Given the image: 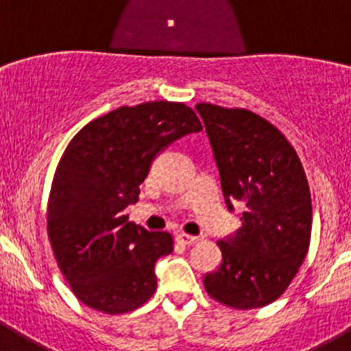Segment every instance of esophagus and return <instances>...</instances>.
<instances>
[{
  "instance_id": "obj_1",
  "label": "esophagus",
  "mask_w": 351,
  "mask_h": 351,
  "mask_svg": "<svg viewBox=\"0 0 351 351\" xmlns=\"http://www.w3.org/2000/svg\"><path fill=\"white\" fill-rule=\"evenodd\" d=\"M178 243L184 244V246H190V244H195L198 241V237L195 235H188V234H178Z\"/></svg>"
}]
</instances>
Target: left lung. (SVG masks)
I'll list each match as a JSON object with an SVG mask.
<instances>
[{"label": "left lung", "mask_w": 351, "mask_h": 351, "mask_svg": "<svg viewBox=\"0 0 351 351\" xmlns=\"http://www.w3.org/2000/svg\"><path fill=\"white\" fill-rule=\"evenodd\" d=\"M228 210L243 226L218 243L221 265L204 276L214 300L263 308L283 295L308 255L313 207L302 163L280 130L246 108L197 104Z\"/></svg>", "instance_id": "1"}]
</instances>
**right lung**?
I'll return each instance as SVG.
<instances>
[{"label":"right lung","mask_w":351,"mask_h":351,"mask_svg":"<svg viewBox=\"0 0 351 351\" xmlns=\"http://www.w3.org/2000/svg\"><path fill=\"white\" fill-rule=\"evenodd\" d=\"M184 104L119 107L84 126L64 149L47 206L56 262L77 299L123 315L156 290L154 263L173 250L172 235L128 219L153 160L173 141L200 132Z\"/></svg>","instance_id":"right-lung-1"}]
</instances>
